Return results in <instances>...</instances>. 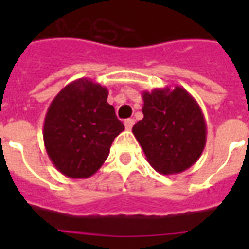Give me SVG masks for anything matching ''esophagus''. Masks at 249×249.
I'll use <instances>...</instances> for the list:
<instances>
[{"mask_svg":"<svg viewBox=\"0 0 249 249\" xmlns=\"http://www.w3.org/2000/svg\"><path fill=\"white\" fill-rule=\"evenodd\" d=\"M124 125L126 130H130V129L133 128V125H134V120H133V119H126V120L124 121Z\"/></svg>","mask_w":249,"mask_h":249,"instance_id":"esophagus-1","label":"esophagus"}]
</instances>
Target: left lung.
I'll return each instance as SVG.
<instances>
[{
  "label": "left lung",
  "mask_w": 249,
  "mask_h": 249,
  "mask_svg": "<svg viewBox=\"0 0 249 249\" xmlns=\"http://www.w3.org/2000/svg\"><path fill=\"white\" fill-rule=\"evenodd\" d=\"M143 119L132 132L150 165L161 174L189 169L203 154L207 124L200 106L182 86L143 91Z\"/></svg>",
  "instance_id": "obj_1"
}]
</instances>
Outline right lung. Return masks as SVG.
<instances>
[{
	"mask_svg": "<svg viewBox=\"0 0 249 249\" xmlns=\"http://www.w3.org/2000/svg\"><path fill=\"white\" fill-rule=\"evenodd\" d=\"M107 97V88L83 77L64 86L49 106L42 132L45 148L66 177L93 176L125 129Z\"/></svg>",
	"mask_w": 249,
	"mask_h": 249,
	"instance_id": "obj_1",
	"label": "right lung"
}]
</instances>
